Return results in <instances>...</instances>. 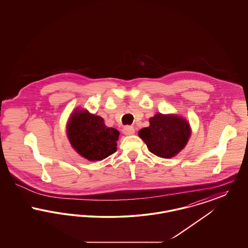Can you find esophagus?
I'll return each instance as SVG.
<instances>
[{"label":"esophagus","instance_id":"34e87169","mask_svg":"<svg viewBox=\"0 0 248 248\" xmlns=\"http://www.w3.org/2000/svg\"><path fill=\"white\" fill-rule=\"evenodd\" d=\"M123 132H124V135H126V136H130V135H133V134L135 133V129H134V127H133V126H131V125H126V126H124V127Z\"/></svg>","mask_w":248,"mask_h":248}]
</instances>
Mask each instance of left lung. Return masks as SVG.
Returning <instances> with one entry per match:
<instances>
[{"instance_id": "left-lung-1", "label": "left lung", "mask_w": 248, "mask_h": 248, "mask_svg": "<svg viewBox=\"0 0 248 248\" xmlns=\"http://www.w3.org/2000/svg\"><path fill=\"white\" fill-rule=\"evenodd\" d=\"M139 136L152 154L167 159L186 146L190 128L188 122L179 116L157 113L150 119L149 127L140 130Z\"/></svg>"}]
</instances>
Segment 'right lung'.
Instances as JSON below:
<instances>
[{"instance_id":"add662e5","label":"right lung","mask_w":248,"mask_h":248,"mask_svg":"<svg viewBox=\"0 0 248 248\" xmlns=\"http://www.w3.org/2000/svg\"><path fill=\"white\" fill-rule=\"evenodd\" d=\"M119 131L87 111H76L68 124V137L76 152L89 161H101L117 150Z\"/></svg>"}]
</instances>
